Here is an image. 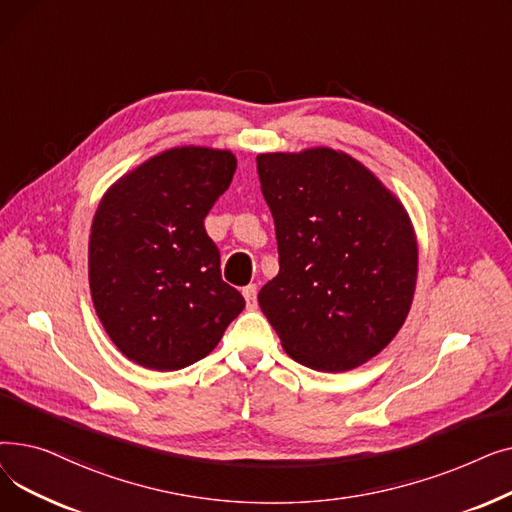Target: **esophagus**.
<instances>
[{"instance_id": "esophagus-1", "label": "esophagus", "mask_w": 512, "mask_h": 512, "mask_svg": "<svg viewBox=\"0 0 512 512\" xmlns=\"http://www.w3.org/2000/svg\"><path fill=\"white\" fill-rule=\"evenodd\" d=\"M242 297H245L247 301V309H257V286L255 284H249L242 288Z\"/></svg>"}]
</instances>
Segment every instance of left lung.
<instances>
[{
	"label": "left lung",
	"mask_w": 512,
	"mask_h": 512,
	"mask_svg": "<svg viewBox=\"0 0 512 512\" xmlns=\"http://www.w3.org/2000/svg\"><path fill=\"white\" fill-rule=\"evenodd\" d=\"M280 272L259 307L284 351L336 373L390 344L409 315L417 238L402 203L351 155L330 147L257 155Z\"/></svg>",
	"instance_id": "obj_1"
}]
</instances>
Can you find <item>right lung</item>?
<instances>
[{
  "instance_id": "1",
  "label": "right lung",
  "mask_w": 512,
  "mask_h": 512,
  "mask_svg": "<svg viewBox=\"0 0 512 512\" xmlns=\"http://www.w3.org/2000/svg\"><path fill=\"white\" fill-rule=\"evenodd\" d=\"M224 149L176 147L107 188L91 226L89 286L118 351L147 369L176 371L207 357L245 309L222 280L203 220L232 182Z\"/></svg>"
}]
</instances>
